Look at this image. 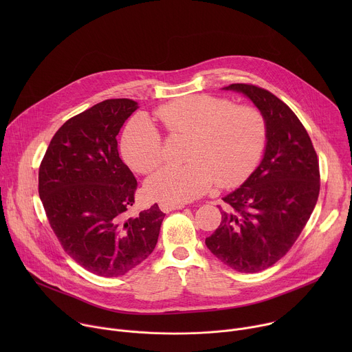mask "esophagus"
I'll use <instances>...</instances> for the list:
<instances>
[{"label":"esophagus","instance_id":"obj_1","mask_svg":"<svg viewBox=\"0 0 352 352\" xmlns=\"http://www.w3.org/2000/svg\"><path fill=\"white\" fill-rule=\"evenodd\" d=\"M184 208H185L184 204H164V202L160 204V209L164 213H168V212H173V210H178V209H184Z\"/></svg>","mask_w":352,"mask_h":352}]
</instances>
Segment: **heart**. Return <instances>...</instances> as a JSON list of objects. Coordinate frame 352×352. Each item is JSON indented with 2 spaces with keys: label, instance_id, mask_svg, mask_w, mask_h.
<instances>
[{
  "label": "heart",
  "instance_id": "1",
  "mask_svg": "<svg viewBox=\"0 0 352 352\" xmlns=\"http://www.w3.org/2000/svg\"><path fill=\"white\" fill-rule=\"evenodd\" d=\"M156 118L170 136H188L182 166H167L146 182L147 195L164 204H186L213 182L230 188L245 181L258 166L267 125L254 106L209 94L185 96L156 109ZM121 152L131 168L148 174L166 159L159 131L138 116L126 125Z\"/></svg>",
  "mask_w": 352,
  "mask_h": 352
}]
</instances>
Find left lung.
<instances>
[{
	"instance_id": "obj_1",
	"label": "left lung",
	"mask_w": 352,
	"mask_h": 352,
	"mask_svg": "<svg viewBox=\"0 0 352 352\" xmlns=\"http://www.w3.org/2000/svg\"><path fill=\"white\" fill-rule=\"evenodd\" d=\"M246 94L267 125L259 167L223 197L221 223L206 238L210 252L241 273H258L280 261L307 226L320 190L319 160L295 113L269 90L252 83L226 87Z\"/></svg>"
}]
</instances>
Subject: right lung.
I'll use <instances>...</instances> for the list:
<instances>
[{
	"label": "right lung",
	"instance_id": "obj_1",
	"mask_svg": "<svg viewBox=\"0 0 352 352\" xmlns=\"http://www.w3.org/2000/svg\"><path fill=\"white\" fill-rule=\"evenodd\" d=\"M138 109L109 98L69 118L53 136L38 167V195L65 252L87 272L124 276L157 243L164 213L152 208L129 216L136 178L120 159L117 135Z\"/></svg>",
	"mask_w": 352,
	"mask_h": 352
}]
</instances>
